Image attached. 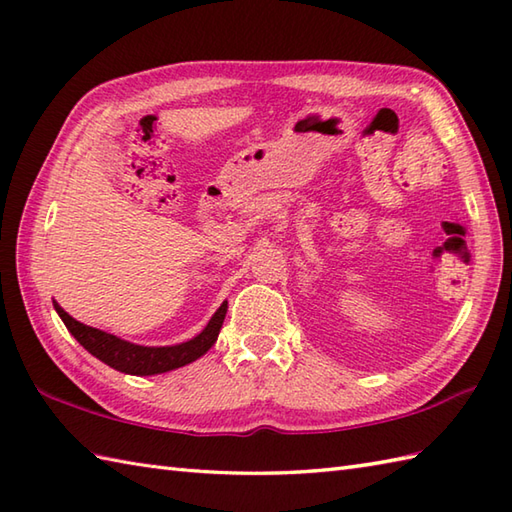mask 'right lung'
<instances>
[{
	"instance_id": "right-lung-1",
	"label": "right lung",
	"mask_w": 512,
	"mask_h": 512,
	"mask_svg": "<svg viewBox=\"0 0 512 512\" xmlns=\"http://www.w3.org/2000/svg\"><path fill=\"white\" fill-rule=\"evenodd\" d=\"M54 308H57L61 321L65 323V328L70 330L74 339L79 341L92 356L99 358V361L118 369V372L132 374V376H154V374L171 372V369L182 367V365H189L195 361V358H200L202 354L209 352L211 345L217 341V334H220L228 303L226 301L222 303L220 310L213 314L209 325H206L195 339L180 345H171V347L134 345L129 341L118 339L114 334L90 328V325L72 319L70 314L59 306V303H54Z\"/></svg>"
}]
</instances>
